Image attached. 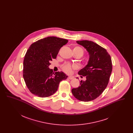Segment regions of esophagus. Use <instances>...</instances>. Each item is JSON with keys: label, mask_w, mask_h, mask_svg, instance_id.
Segmentation results:
<instances>
[{"label": "esophagus", "mask_w": 133, "mask_h": 133, "mask_svg": "<svg viewBox=\"0 0 133 133\" xmlns=\"http://www.w3.org/2000/svg\"><path fill=\"white\" fill-rule=\"evenodd\" d=\"M68 78L70 79V80H72V79H74V76H68Z\"/></svg>", "instance_id": "esophagus-1"}]
</instances>
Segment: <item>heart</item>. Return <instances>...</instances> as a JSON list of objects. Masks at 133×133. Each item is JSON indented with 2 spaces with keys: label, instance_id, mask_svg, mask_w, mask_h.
I'll use <instances>...</instances> for the list:
<instances>
[{
  "label": "heart",
  "instance_id": "heart-1",
  "mask_svg": "<svg viewBox=\"0 0 133 133\" xmlns=\"http://www.w3.org/2000/svg\"><path fill=\"white\" fill-rule=\"evenodd\" d=\"M73 51H76L80 54L81 56H82L84 54V50L82 48L79 46H76L74 48ZM75 68L74 66L70 64H66L62 67V69L66 73H70L72 71V69Z\"/></svg>",
  "mask_w": 133,
  "mask_h": 133
}]
</instances>
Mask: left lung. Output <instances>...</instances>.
Returning a JSON list of instances; mask_svg holds the SVG:
<instances>
[{"instance_id": "left-lung-1", "label": "left lung", "mask_w": 133, "mask_h": 133, "mask_svg": "<svg viewBox=\"0 0 133 133\" xmlns=\"http://www.w3.org/2000/svg\"><path fill=\"white\" fill-rule=\"evenodd\" d=\"M76 42L86 49L89 59L88 64L78 72L79 75L86 76V80H81L80 86L72 89V93L80 101H90L98 97L107 87L112 71V60L105 48L93 41Z\"/></svg>"}]
</instances>
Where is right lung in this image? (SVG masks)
Here are the masks:
<instances>
[{
  "label": "right lung",
  "mask_w": 133,
  "mask_h": 133,
  "mask_svg": "<svg viewBox=\"0 0 133 133\" xmlns=\"http://www.w3.org/2000/svg\"><path fill=\"white\" fill-rule=\"evenodd\" d=\"M68 40L48 37L32 43L23 61V76L30 92L39 97H47L57 91L60 82L67 78L63 72H53L50 61L55 59L60 48Z\"/></svg>",
  "instance_id": "obj_1"
}]
</instances>
